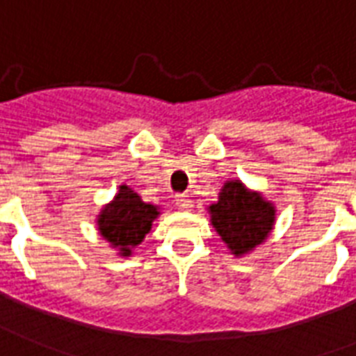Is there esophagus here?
<instances>
[{
    "label": "esophagus",
    "mask_w": 356,
    "mask_h": 356,
    "mask_svg": "<svg viewBox=\"0 0 356 356\" xmlns=\"http://www.w3.org/2000/svg\"><path fill=\"white\" fill-rule=\"evenodd\" d=\"M175 205H177L179 209H185L186 211V209H191L192 207V202L186 194H177V196H175Z\"/></svg>",
    "instance_id": "obj_1"
}]
</instances>
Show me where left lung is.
<instances>
[{
	"instance_id": "left-lung-1",
	"label": "left lung",
	"mask_w": 356,
	"mask_h": 356,
	"mask_svg": "<svg viewBox=\"0 0 356 356\" xmlns=\"http://www.w3.org/2000/svg\"><path fill=\"white\" fill-rule=\"evenodd\" d=\"M209 213L215 230L236 257L262 243L275 220L273 205L247 191L241 181H228Z\"/></svg>"
}]
</instances>
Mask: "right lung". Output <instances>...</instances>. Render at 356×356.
I'll return each instance as SVG.
<instances>
[{
	"label": "right lung",
	"instance_id": "1",
	"mask_svg": "<svg viewBox=\"0 0 356 356\" xmlns=\"http://www.w3.org/2000/svg\"><path fill=\"white\" fill-rule=\"evenodd\" d=\"M156 207L145 204L130 186L122 185L111 204L105 205L97 218L99 234L113 247H118L122 257L131 254V247L143 241L156 218Z\"/></svg>",
	"mask_w": 356,
	"mask_h": 356
}]
</instances>
